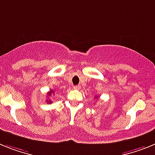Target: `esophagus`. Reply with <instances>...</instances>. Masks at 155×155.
<instances>
[{
  "instance_id": "34e87169",
  "label": "esophagus",
  "mask_w": 155,
  "mask_h": 155,
  "mask_svg": "<svg viewBox=\"0 0 155 155\" xmlns=\"http://www.w3.org/2000/svg\"><path fill=\"white\" fill-rule=\"evenodd\" d=\"M74 89H76V90H79V89L81 88V86L80 85H76L73 87Z\"/></svg>"
}]
</instances>
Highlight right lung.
<instances>
[{
    "label": "right lung",
    "mask_w": 155,
    "mask_h": 155,
    "mask_svg": "<svg viewBox=\"0 0 155 155\" xmlns=\"http://www.w3.org/2000/svg\"><path fill=\"white\" fill-rule=\"evenodd\" d=\"M52 93H54V91H52V90H51V91H50V92H48V96H51V95ZM47 101H48L49 104L51 103V101H50V100H48V101L47 100Z\"/></svg>",
    "instance_id": "add662e5"
}]
</instances>
